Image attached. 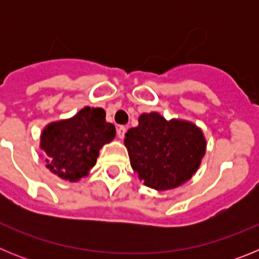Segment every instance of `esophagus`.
<instances>
[{
	"mask_svg": "<svg viewBox=\"0 0 259 259\" xmlns=\"http://www.w3.org/2000/svg\"><path fill=\"white\" fill-rule=\"evenodd\" d=\"M125 131H127V128H125L124 125H120V127H118V130H116V135H118L119 139H123V137H124Z\"/></svg>",
	"mask_w": 259,
	"mask_h": 259,
	"instance_id": "34e87169",
	"label": "esophagus"
}]
</instances>
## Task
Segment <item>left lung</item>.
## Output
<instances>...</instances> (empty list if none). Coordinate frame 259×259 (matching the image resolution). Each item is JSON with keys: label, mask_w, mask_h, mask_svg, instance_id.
Listing matches in <instances>:
<instances>
[{"label": "left lung", "mask_w": 259, "mask_h": 259, "mask_svg": "<svg viewBox=\"0 0 259 259\" xmlns=\"http://www.w3.org/2000/svg\"><path fill=\"white\" fill-rule=\"evenodd\" d=\"M130 161L146 187L167 191L184 184L201 164L206 141L196 124L143 114L139 125L125 134Z\"/></svg>", "instance_id": "obj_1"}]
</instances>
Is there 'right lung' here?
Returning a JSON list of instances; mask_svg holds the SVG:
<instances>
[{
  "label": "right lung",
  "instance_id": "1",
  "mask_svg": "<svg viewBox=\"0 0 259 259\" xmlns=\"http://www.w3.org/2000/svg\"><path fill=\"white\" fill-rule=\"evenodd\" d=\"M105 116L101 107H84L72 118L48 124L40 143L48 168L68 182L88 175L100 149L115 137V127Z\"/></svg>",
  "mask_w": 259,
  "mask_h": 259
}]
</instances>
